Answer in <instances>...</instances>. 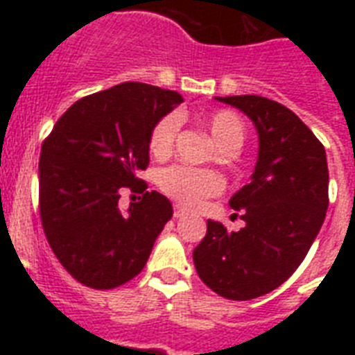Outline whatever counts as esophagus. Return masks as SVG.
I'll list each match as a JSON object with an SVG mask.
<instances>
[{"mask_svg":"<svg viewBox=\"0 0 355 355\" xmlns=\"http://www.w3.org/2000/svg\"><path fill=\"white\" fill-rule=\"evenodd\" d=\"M186 214H188V211H186V208H184V206L175 205V208H173V217H177V219H180V217H184V216H186Z\"/></svg>","mask_w":355,"mask_h":355,"instance_id":"34e87169","label":"esophagus"}]
</instances>
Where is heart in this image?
I'll use <instances>...</instances> for the list:
<instances>
[{"label": "heart", "mask_w": 355, "mask_h": 355, "mask_svg": "<svg viewBox=\"0 0 355 355\" xmlns=\"http://www.w3.org/2000/svg\"><path fill=\"white\" fill-rule=\"evenodd\" d=\"M199 121L210 130L211 138L221 149H239L247 136V127L239 114L234 110H214V112L200 114ZM180 128V116L175 112L162 116L153 125L149 134V150L158 158H164L173 150ZM158 188L180 205L195 208L206 199L216 197L223 191L225 182L221 175L210 169H197L189 166H171L158 173Z\"/></svg>", "instance_id": "obj_1"}]
</instances>
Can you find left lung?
Returning <instances> with one entry per match:
<instances>
[{"instance_id": "8db88e82", "label": "left lung", "mask_w": 355, "mask_h": 355, "mask_svg": "<svg viewBox=\"0 0 355 355\" xmlns=\"http://www.w3.org/2000/svg\"><path fill=\"white\" fill-rule=\"evenodd\" d=\"M252 119L259 153L252 180L230 206L245 227L227 232L208 221L195 247L197 275L228 300H250L282 286L306 258L328 208L324 145L280 103L259 96L217 97Z\"/></svg>"}]
</instances>
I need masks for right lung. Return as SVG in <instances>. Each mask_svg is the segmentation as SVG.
<instances>
[{"instance_id": "add662e5", "label": "right lung", "mask_w": 355, "mask_h": 355, "mask_svg": "<svg viewBox=\"0 0 355 355\" xmlns=\"http://www.w3.org/2000/svg\"><path fill=\"white\" fill-rule=\"evenodd\" d=\"M184 99L145 83H121L73 103L42 144L38 206L53 254L75 280L114 289L139 275L171 202L145 191L150 128ZM123 189L144 193L128 214Z\"/></svg>"}]
</instances>
